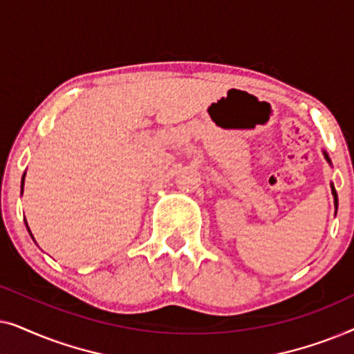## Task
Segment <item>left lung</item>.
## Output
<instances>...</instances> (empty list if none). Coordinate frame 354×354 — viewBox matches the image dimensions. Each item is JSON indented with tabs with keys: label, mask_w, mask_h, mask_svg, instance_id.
Returning <instances> with one entry per match:
<instances>
[{
	"label": "left lung",
	"mask_w": 354,
	"mask_h": 354,
	"mask_svg": "<svg viewBox=\"0 0 354 354\" xmlns=\"http://www.w3.org/2000/svg\"><path fill=\"white\" fill-rule=\"evenodd\" d=\"M324 156H326V159H327V162L330 164V158H328V154L324 151ZM332 195H333V201H335V209L338 207V198H337V192H335V188H333V185H332Z\"/></svg>",
	"instance_id": "8db88e82"
}]
</instances>
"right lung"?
Segmentation results:
<instances>
[{
  "mask_svg": "<svg viewBox=\"0 0 354 354\" xmlns=\"http://www.w3.org/2000/svg\"><path fill=\"white\" fill-rule=\"evenodd\" d=\"M24 177H26V174H24ZM24 177H22V188H24ZM28 232H30V230H28ZM32 235V234H30ZM32 239H33V236H32Z\"/></svg>",
  "mask_w": 354,
  "mask_h": 354,
  "instance_id": "right-lung-1",
  "label": "right lung"
}]
</instances>
